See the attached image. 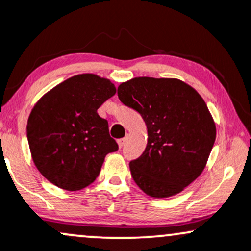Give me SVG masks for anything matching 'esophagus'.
Listing matches in <instances>:
<instances>
[{
	"label": "esophagus",
	"instance_id": "34e87169",
	"mask_svg": "<svg viewBox=\"0 0 251 251\" xmlns=\"http://www.w3.org/2000/svg\"><path fill=\"white\" fill-rule=\"evenodd\" d=\"M117 142H118V145H119V148L121 149V148L124 147V144H125V142H126V138H120V139H118Z\"/></svg>",
	"mask_w": 251,
	"mask_h": 251
}]
</instances>
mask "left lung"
I'll list each match as a JSON object with an SVG mask.
<instances>
[{
    "instance_id": "left-lung-1",
    "label": "left lung",
    "mask_w": 251,
    "mask_h": 251,
    "mask_svg": "<svg viewBox=\"0 0 251 251\" xmlns=\"http://www.w3.org/2000/svg\"><path fill=\"white\" fill-rule=\"evenodd\" d=\"M119 100L147 124L144 152L130 162L134 182L153 198L182 192L202 173L216 125L205 101L176 78L136 77L118 87Z\"/></svg>"
}]
</instances>
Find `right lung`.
Returning <instances> with one entry per match:
<instances>
[{
  "label": "right lung",
  "mask_w": 251,
  "mask_h": 251,
  "mask_svg": "<svg viewBox=\"0 0 251 251\" xmlns=\"http://www.w3.org/2000/svg\"><path fill=\"white\" fill-rule=\"evenodd\" d=\"M109 79L82 74L46 93L27 123L32 158L41 175L65 191L94 182L107 153L117 151L99 107L115 94Z\"/></svg>",
  "instance_id": "right-lung-1"
}]
</instances>
